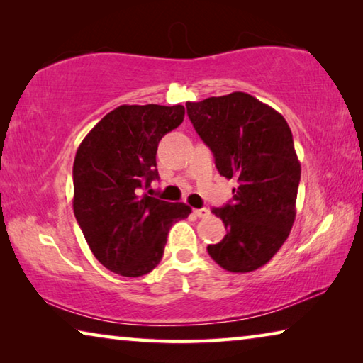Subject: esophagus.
Listing matches in <instances>:
<instances>
[{
    "instance_id": "esophagus-1",
    "label": "esophagus",
    "mask_w": 363,
    "mask_h": 363,
    "mask_svg": "<svg viewBox=\"0 0 363 363\" xmlns=\"http://www.w3.org/2000/svg\"><path fill=\"white\" fill-rule=\"evenodd\" d=\"M194 214L199 218H206L210 214V210H206V208H196V210H194Z\"/></svg>"
}]
</instances>
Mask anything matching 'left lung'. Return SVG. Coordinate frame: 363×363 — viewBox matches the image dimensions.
I'll return each mask as SVG.
<instances>
[{
    "label": "left lung",
    "mask_w": 363,
    "mask_h": 363,
    "mask_svg": "<svg viewBox=\"0 0 363 363\" xmlns=\"http://www.w3.org/2000/svg\"><path fill=\"white\" fill-rule=\"evenodd\" d=\"M186 107L219 174L237 181L230 203L211 210L223 219L225 237L206 250L229 272H251L272 259L296 216L301 164L291 130L277 110L247 93Z\"/></svg>",
    "instance_id": "obj_1"
}]
</instances>
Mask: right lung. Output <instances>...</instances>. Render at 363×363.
Listing matches in <instances>:
<instances>
[{"label": "right lung", "mask_w": 363, "mask_h": 363, "mask_svg": "<svg viewBox=\"0 0 363 363\" xmlns=\"http://www.w3.org/2000/svg\"><path fill=\"white\" fill-rule=\"evenodd\" d=\"M186 115L182 106H120L79 144L73 163V213L91 251L123 277L162 261L171 225L190 206L143 194L158 179L157 147Z\"/></svg>", "instance_id": "add662e5"}]
</instances>
